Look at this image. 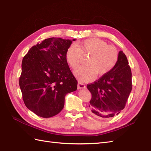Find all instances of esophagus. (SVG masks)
Instances as JSON below:
<instances>
[{
  "mask_svg": "<svg viewBox=\"0 0 151 151\" xmlns=\"http://www.w3.org/2000/svg\"><path fill=\"white\" fill-rule=\"evenodd\" d=\"M77 87H78V89L86 88V85L84 84H83V83H82V82H78Z\"/></svg>",
  "mask_w": 151,
  "mask_h": 151,
  "instance_id": "1",
  "label": "esophagus"
}]
</instances>
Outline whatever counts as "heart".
Segmentation results:
<instances>
[{
  "label": "heart",
  "instance_id": "1",
  "mask_svg": "<svg viewBox=\"0 0 151 151\" xmlns=\"http://www.w3.org/2000/svg\"><path fill=\"white\" fill-rule=\"evenodd\" d=\"M116 48L108 45L106 41L91 38L70 45L65 53V59L70 68L77 69L83 57L86 59V65L74 72L76 78L81 82H91L96 76L106 75L114 68L118 60Z\"/></svg>",
  "mask_w": 151,
  "mask_h": 151
}]
</instances>
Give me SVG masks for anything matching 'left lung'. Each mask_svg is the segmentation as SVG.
Wrapping results in <instances>:
<instances>
[{"mask_svg": "<svg viewBox=\"0 0 151 151\" xmlns=\"http://www.w3.org/2000/svg\"><path fill=\"white\" fill-rule=\"evenodd\" d=\"M114 67L98 81L87 85L91 93L89 110L93 116L106 119L120 113L132 91V72L127 56L119 51Z\"/></svg>", "mask_w": 151, "mask_h": 151, "instance_id": "1", "label": "left lung"}]
</instances>
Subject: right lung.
I'll use <instances>...</instances> for the list:
<instances>
[{
  "instance_id": "right-lung-1",
  "label": "right lung",
  "mask_w": 151,
  "mask_h": 151,
  "mask_svg": "<svg viewBox=\"0 0 151 151\" xmlns=\"http://www.w3.org/2000/svg\"><path fill=\"white\" fill-rule=\"evenodd\" d=\"M50 37L38 43L22 61L19 86L24 104L35 114L48 118L59 114L65 95L77 89L65 53L73 41Z\"/></svg>"
}]
</instances>
